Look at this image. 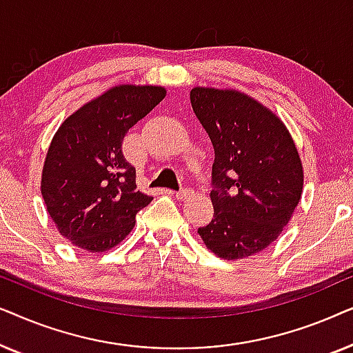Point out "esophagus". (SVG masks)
Instances as JSON below:
<instances>
[{"label":"esophagus","instance_id":"34e87169","mask_svg":"<svg viewBox=\"0 0 353 353\" xmlns=\"http://www.w3.org/2000/svg\"><path fill=\"white\" fill-rule=\"evenodd\" d=\"M175 196H176V199H181V201L188 199V197L192 196V190H190V188H183V190L175 192Z\"/></svg>","mask_w":353,"mask_h":353}]
</instances>
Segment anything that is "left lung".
Instances as JSON below:
<instances>
[{
  "label": "left lung",
  "instance_id": "obj_1",
  "mask_svg": "<svg viewBox=\"0 0 353 353\" xmlns=\"http://www.w3.org/2000/svg\"><path fill=\"white\" fill-rule=\"evenodd\" d=\"M190 96L215 151L214 219L197 233L220 259L250 257L278 239L301 201L297 148L286 125L248 94L196 86Z\"/></svg>",
  "mask_w": 353,
  "mask_h": 353
}]
</instances>
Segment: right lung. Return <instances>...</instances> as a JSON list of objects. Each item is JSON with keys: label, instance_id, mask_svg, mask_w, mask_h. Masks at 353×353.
I'll return each instance as SVG.
<instances>
[{"label": "right lung", "instance_id": "right-lung-1", "mask_svg": "<svg viewBox=\"0 0 353 353\" xmlns=\"http://www.w3.org/2000/svg\"><path fill=\"white\" fill-rule=\"evenodd\" d=\"M163 98L162 86H114L81 105L56 132L43 167L41 194L56 228L77 248H115L152 201L137 190V170L123 157L122 141Z\"/></svg>", "mask_w": 353, "mask_h": 353}]
</instances>
